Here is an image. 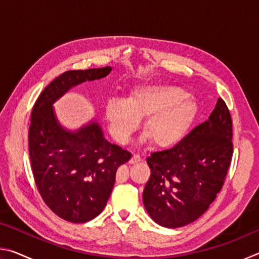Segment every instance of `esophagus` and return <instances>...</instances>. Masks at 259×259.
Masks as SVG:
<instances>
[{"label": "esophagus", "instance_id": "34e87169", "mask_svg": "<svg viewBox=\"0 0 259 259\" xmlns=\"http://www.w3.org/2000/svg\"><path fill=\"white\" fill-rule=\"evenodd\" d=\"M140 161H142V157H140L138 154H133L129 162L131 164H135V163H138V162H140Z\"/></svg>", "mask_w": 259, "mask_h": 259}]
</instances>
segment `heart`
I'll return each mask as SVG.
<instances>
[{
	"instance_id": "1",
	"label": "heart",
	"mask_w": 259,
	"mask_h": 259,
	"mask_svg": "<svg viewBox=\"0 0 259 259\" xmlns=\"http://www.w3.org/2000/svg\"><path fill=\"white\" fill-rule=\"evenodd\" d=\"M198 114V104L182 88L166 83L135 87L128 99L111 98L105 108L109 131L117 143L126 144L146 118L143 140L157 148L176 146L185 137Z\"/></svg>"
}]
</instances>
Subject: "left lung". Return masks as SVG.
<instances>
[{
	"instance_id": "1",
	"label": "left lung",
	"mask_w": 259,
	"mask_h": 259,
	"mask_svg": "<svg viewBox=\"0 0 259 259\" xmlns=\"http://www.w3.org/2000/svg\"><path fill=\"white\" fill-rule=\"evenodd\" d=\"M233 154L232 119L222 98L209 119L176 146L147 157L143 202L157 224L176 229L196 221L222 190Z\"/></svg>"
}]
</instances>
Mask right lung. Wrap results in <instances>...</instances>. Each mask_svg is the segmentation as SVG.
Returning <instances> with one entry per match:
<instances>
[{
	"label": "right lung",
	"mask_w": 259,
	"mask_h": 259,
	"mask_svg": "<svg viewBox=\"0 0 259 259\" xmlns=\"http://www.w3.org/2000/svg\"><path fill=\"white\" fill-rule=\"evenodd\" d=\"M111 71L106 66L63 73L42 91L30 116L28 146L37 190L57 216L71 223L89 222L103 211L116 170L131 153L105 139L96 120L77 130L64 128L54 104L73 87Z\"/></svg>",
	"instance_id": "obj_1"
}]
</instances>
